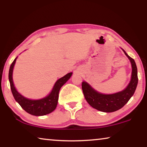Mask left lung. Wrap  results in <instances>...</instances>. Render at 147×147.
<instances>
[{"label": "left lung", "mask_w": 147, "mask_h": 147, "mask_svg": "<svg viewBox=\"0 0 147 147\" xmlns=\"http://www.w3.org/2000/svg\"><path fill=\"white\" fill-rule=\"evenodd\" d=\"M123 51L129 58L132 67L131 81L125 90L114 94L105 95L96 92L87 82L82 83V89L86 100L93 108L97 110L105 113H112L119 110L127 103L136 90L138 76L136 62L124 50Z\"/></svg>", "instance_id": "1"}]
</instances>
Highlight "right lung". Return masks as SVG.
I'll return each mask as SVG.
<instances>
[{
    "mask_svg": "<svg viewBox=\"0 0 147 147\" xmlns=\"http://www.w3.org/2000/svg\"><path fill=\"white\" fill-rule=\"evenodd\" d=\"M16 59H17V57L11 63L8 74L11 91L15 100L20 104L22 109H24L27 113H29L30 115L34 116H43L52 113L57 107L60 89L63 86L64 84L66 83L67 81L69 80L73 73H69L67 74L66 75L57 80V82H55L54 86H53L52 91L47 97L38 100L29 99L25 98L19 94L14 87V85H13L12 73Z\"/></svg>",
    "mask_w": 147,
    "mask_h": 147,
    "instance_id": "obj_1",
    "label": "right lung"
}]
</instances>
